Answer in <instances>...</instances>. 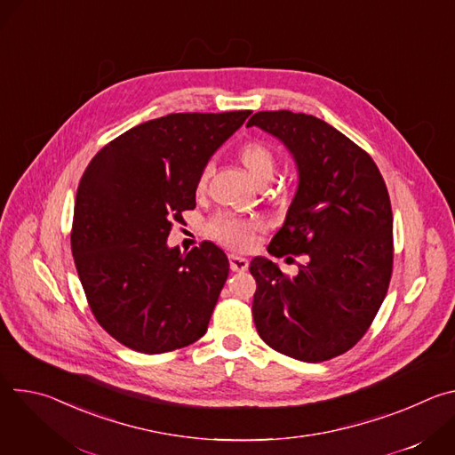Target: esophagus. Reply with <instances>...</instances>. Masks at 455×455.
<instances>
[{
	"instance_id": "34e87169",
	"label": "esophagus",
	"mask_w": 455,
	"mask_h": 455,
	"mask_svg": "<svg viewBox=\"0 0 455 455\" xmlns=\"http://www.w3.org/2000/svg\"><path fill=\"white\" fill-rule=\"evenodd\" d=\"M228 261H230V270L232 272H246L248 270V259L241 257V255H228Z\"/></svg>"
}]
</instances>
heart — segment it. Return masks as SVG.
I'll list each match as a JSON object with an SVG mask.
<instances>
[{
  "mask_svg": "<svg viewBox=\"0 0 455 455\" xmlns=\"http://www.w3.org/2000/svg\"><path fill=\"white\" fill-rule=\"evenodd\" d=\"M239 160L255 183L261 181L267 176H272L275 169V158L272 149L265 142H259V140L244 142L239 148ZM204 178L205 174L202 176V181ZM255 228H257V221L221 214L211 220L207 232L212 239H216L225 246L244 250L251 244Z\"/></svg>",
  "mask_w": 455,
  "mask_h": 455,
  "instance_id": "obj_1",
  "label": "heart"
}]
</instances>
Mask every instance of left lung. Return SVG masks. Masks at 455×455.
<instances>
[{"label":"left lung","instance_id":"left-lung-1","mask_svg":"<svg viewBox=\"0 0 455 455\" xmlns=\"http://www.w3.org/2000/svg\"><path fill=\"white\" fill-rule=\"evenodd\" d=\"M251 125L277 137L299 171L268 251L307 257L295 277L270 259H251L257 333L295 360L335 358L365 335L391 283L393 211L385 181L362 148L313 115L259 111Z\"/></svg>","mask_w":455,"mask_h":455}]
</instances>
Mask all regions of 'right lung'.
Segmentation results:
<instances>
[{"label":"right lung","instance_id":"1","mask_svg":"<svg viewBox=\"0 0 455 455\" xmlns=\"http://www.w3.org/2000/svg\"><path fill=\"white\" fill-rule=\"evenodd\" d=\"M250 113H171L122 133L86 167L72 253L92 313L125 347L160 355L207 333L228 259L211 241L181 253L167 237Z\"/></svg>","mask_w":455,"mask_h":455}]
</instances>
